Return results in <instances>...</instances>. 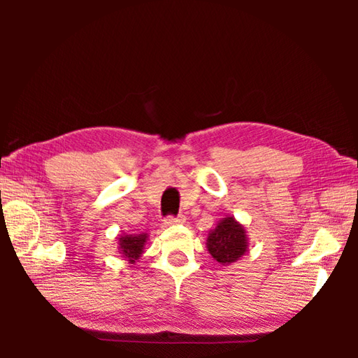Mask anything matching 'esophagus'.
Returning <instances> with one entry per match:
<instances>
[{
	"label": "esophagus",
	"instance_id": "esophagus-1",
	"mask_svg": "<svg viewBox=\"0 0 358 358\" xmlns=\"http://www.w3.org/2000/svg\"><path fill=\"white\" fill-rule=\"evenodd\" d=\"M185 221H186L185 216H177V217L169 216V217H166L164 224H166V226H177V224H183Z\"/></svg>",
	"mask_w": 358,
	"mask_h": 358
}]
</instances>
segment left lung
Masks as SVG:
<instances>
[{
  "label": "left lung",
  "instance_id": "1",
  "mask_svg": "<svg viewBox=\"0 0 358 358\" xmlns=\"http://www.w3.org/2000/svg\"><path fill=\"white\" fill-rule=\"evenodd\" d=\"M248 248H250V238H248L246 227L234 216L222 217L216 227L208 232L207 250L211 257L224 266L243 257Z\"/></svg>",
  "mask_w": 358,
  "mask_h": 358
}]
</instances>
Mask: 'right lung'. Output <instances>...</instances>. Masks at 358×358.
I'll return each mask as SVG.
<instances>
[{
  "mask_svg": "<svg viewBox=\"0 0 358 358\" xmlns=\"http://www.w3.org/2000/svg\"><path fill=\"white\" fill-rule=\"evenodd\" d=\"M148 241V234H120L118 235V252L128 264L134 265L142 257L145 245Z\"/></svg>",
  "mask_w": 358,
  "mask_h": 358,
  "instance_id": "right-lung-1",
  "label": "right lung"
}]
</instances>
